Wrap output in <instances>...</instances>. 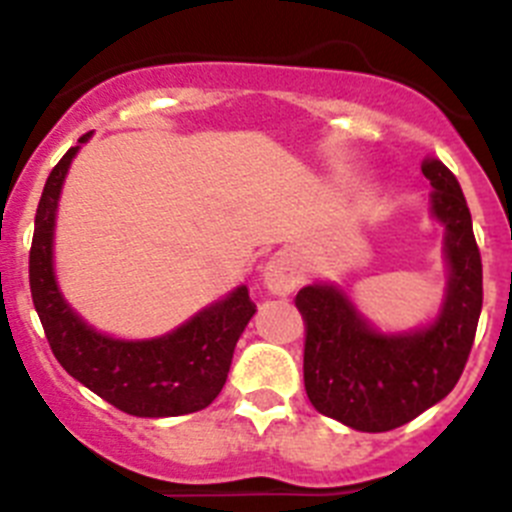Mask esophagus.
Segmentation results:
<instances>
[{
	"label": "esophagus",
	"instance_id": "34e87169",
	"mask_svg": "<svg viewBox=\"0 0 512 512\" xmlns=\"http://www.w3.org/2000/svg\"><path fill=\"white\" fill-rule=\"evenodd\" d=\"M264 284L271 295H289L300 284V271L287 253H277L269 264L264 266Z\"/></svg>",
	"mask_w": 512,
	"mask_h": 512
}]
</instances>
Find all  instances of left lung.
<instances>
[{
	"label": "left lung",
	"instance_id": "1",
	"mask_svg": "<svg viewBox=\"0 0 512 512\" xmlns=\"http://www.w3.org/2000/svg\"><path fill=\"white\" fill-rule=\"evenodd\" d=\"M420 171L431 182L433 215L446 225L449 295L433 325L382 336L336 287H302L305 390L312 408L356 431L382 433L418 418L459 382L482 312V256L456 176L433 156Z\"/></svg>",
	"mask_w": 512,
	"mask_h": 512
}]
</instances>
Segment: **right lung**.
Listing matches in <instances>:
<instances>
[{"instance_id": "obj_1", "label": "right lung", "mask_w": 512, "mask_h": 512, "mask_svg": "<svg viewBox=\"0 0 512 512\" xmlns=\"http://www.w3.org/2000/svg\"><path fill=\"white\" fill-rule=\"evenodd\" d=\"M92 133H84L79 143ZM79 146L53 166L30 246V292L53 356L84 387L138 418H171L207 408L230 372L235 343L253 318L256 305L246 287L215 302L189 323L151 341H117L89 328L63 302L53 277V225L61 184Z\"/></svg>"}]
</instances>
